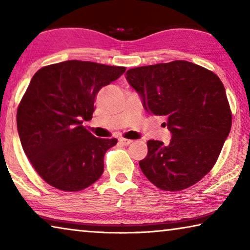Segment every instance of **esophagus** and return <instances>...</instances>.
<instances>
[{"instance_id": "1", "label": "esophagus", "mask_w": 250, "mask_h": 250, "mask_svg": "<svg viewBox=\"0 0 250 250\" xmlns=\"http://www.w3.org/2000/svg\"><path fill=\"white\" fill-rule=\"evenodd\" d=\"M119 142L124 146H128L132 142V140H130V139H125V138H119Z\"/></svg>"}]
</instances>
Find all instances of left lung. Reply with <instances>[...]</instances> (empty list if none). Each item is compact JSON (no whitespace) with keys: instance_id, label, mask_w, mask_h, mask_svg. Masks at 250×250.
<instances>
[{"instance_id":"obj_1","label":"left lung","mask_w":250,"mask_h":250,"mask_svg":"<svg viewBox=\"0 0 250 250\" xmlns=\"http://www.w3.org/2000/svg\"><path fill=\"white\" fill-rule=\"evenodd\" d=\"M126 80L149 113L166 116L168 146L147 141L139 162L143 174L163 191L177 192L201 181L216 163L231 128L225 87L213 71L186 61L137 67Z\"/></svg>"}]
</instances>
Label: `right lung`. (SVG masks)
Returning a JSON list of instances; mask_svg holds the SVG:
<instances>
[{"instance_id":"1","label":"right lung","mask_w":250,"mask_h":250,"mask_svg":"<svg viewBox=\"0 0 250 250\" xmlns=\"http://www.w3.org/2000/svg\"><path fill=\"white\" fill-rule=\"evenodd\" d=\"M125 67L67 61L45 66L33 76L19 104L16 122L23 150L46 183L78 192L104 173V156L118 140L92 135L90 120L101 88Z\"/></svg>"}]
</instances>
